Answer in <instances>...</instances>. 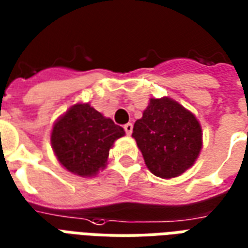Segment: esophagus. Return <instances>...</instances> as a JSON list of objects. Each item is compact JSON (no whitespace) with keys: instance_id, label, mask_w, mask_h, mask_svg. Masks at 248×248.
<instances>
[{"instance_id":"obj_1","label":"esophagus","mask_w":248,"mask_h":248,"mask_svg":"<svg viewBox=\"0 0 248 248\" xmlns=\"http://www.w3.org/2000/svg\"><path fill=\"white\" fill-rule=\"evenodd\" d=\"M124 131H125L126 135H131L132 131H133V124H132V123L125 124V125H124Z\"/></svg>"}]
</instances>
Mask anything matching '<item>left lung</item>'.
Here are the masks:
<instances>
[{
    "instance_id": "8db88e82",
    "label": "left lung",
    "mask_w": 248,
    "mask_h": 248,
    "mask_svg": "<svg viewBox=\"0 0 248 248\" xmlns=\"http://www.w3.org/2000/svg\"><path fill=\"white\" fill-rule=\"evenodd\" d=\"M132 137L148 169L157 177L181 176L202 149V129L197 117L170 97L151 99L133 125Z\"/></svg>"
}]
</instances>
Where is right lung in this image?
I'll list each match as a JSON object with an SVG mask.
<instances>
[{"instance_id": "obj_1", "label": "right lung", "mask_w": 248, "mask_h": 248, "mask_svg": "<svg viewBox=\"0 0 248 248\" xmlns=\"http://www.w3.org/2000/svg\"><path fill=\"white\" fill-rule=\"evenodd\" d=\"M125 135L122 126L104 117L88 103L75 104L58 119L51 132V146L67 170L92 177L107 165L109 149Z\"/></svg>"}]
</instances>
